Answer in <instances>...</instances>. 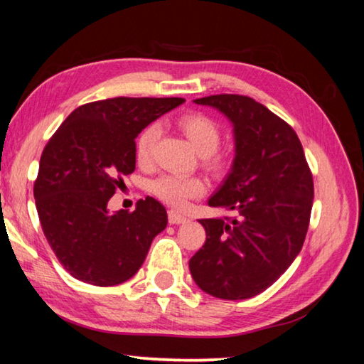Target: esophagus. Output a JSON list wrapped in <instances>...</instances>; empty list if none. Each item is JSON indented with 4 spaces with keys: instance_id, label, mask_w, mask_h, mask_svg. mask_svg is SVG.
I'll return each instance as SVG.
<instances>
[{
    "instance_id": "esophagus-1",
    "label": "esophagus",
    "mask_w": 364,
    "mask_h": 364,
    "mask_svg": "<svg viewBox=\"0 0 364 364\" xmlns=\"http://www.w3.org/2000/svg\"><path fill=\"white\" fill-rule=\"evenodd\" d=\"M188 218L183 215V213L176 212V210H168V222L170 225H180V223H184L186 222Z\"/></svg>"
}]
</instances>
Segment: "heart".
Wrapping results in <instances>:
<instances>
[{
  "label": "heart",
  "instance_id": "b5f03b06",
  "mask_svg": "<svg viewBox=\"0 0 364 364\" xmlns=\"http://www.w3.org/2000/svg\"><path fill=\"white\" fill-rule=\"evenodd\" d=\"M176 126L188 137L193 147L203 155V165L212 173L227 170L228 160L217 151L222 142L220 124L209 114L200 112H189L176 119ZM160 129L157 124H149L136 139L134 152L139 165H147L152 160L155 144L159 141ZM151 189L155 198L173 207H184L189 199L204 196L207 181L200 176H176L164 175L152 181Z\"/></svg>",
  "mask_w": 364,
  "mask_h": 364
}]
</instances>
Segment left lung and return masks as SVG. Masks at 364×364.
Masks as SVG:
<instances>
[{"label":"left lung","mask_w":364,"mask_h":364,"mask_svg":"<svg viewBox=\"0 0 364 364\" xmlns=\"http://www.w3.org/2000/svg\"><path fill=\"white\" fill-rule=\"evenodd\" d=\"M233 123L236 157L209 199L228 215L200 218L205 243L189 261L196 284L222 299H246L290 267L306 238L314 199L313 173L295 129L246 95L194 100Z\"/></svg>","instance_id":"8db88e82"}]
</instances>
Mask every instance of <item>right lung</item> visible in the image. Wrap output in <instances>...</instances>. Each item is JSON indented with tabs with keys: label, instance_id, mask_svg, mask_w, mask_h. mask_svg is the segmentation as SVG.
<instances>
[{
	"label": "right lung",
	"instance_id": "right-lung-1",
	"mask_svg": "<svg viewBox=\"0 0 364 364\" xmlns=\"http://www.w3.org/2000/svg\"><path fill=\"white\" fill-rule=\"evenodd\" d=\"M184 99L114 97L77 107L45 146L33 198L40 225L74 279L112 287L131 279L168 217L154 198L136 210L107 209L136 168V137Z\"/></svg>",
	"mask_w": 364,
	"mask_h": 364
}]
</instances>
